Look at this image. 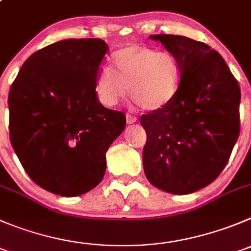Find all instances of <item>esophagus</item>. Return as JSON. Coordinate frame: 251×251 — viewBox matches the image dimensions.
<instances>
[{"label": "esophagus", "mask_w": 251, "mask_h": 251, "mask_svg": "<svg viewBox=\"0 0 251 251\" xmlns=\"http://www.w3.org/2000/svg\"><path fill=\"white\" fill-rule=\"evenodd\" d=\"M137 122V117H133L130 114H127V124H133Z\"/></svg>", "instance_id": "esophagus-1"}]
</instances>
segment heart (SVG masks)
<instances>
[{
    "label": "heart",
    "instance_id": "b5f03b06",
    "mask_svg": "<svg viewBox=\"0 0 251 251\" xmlns=\"http://www.w3.org/2000/svg\"><path fill=\"white\" fill-rule=\"evenodd\" d=\"M180 81L181 68L174 54L129 45L114 54L111 69L97 74L95 91L106 107L116 106L129 92L144 111L154 112L173 101Z\"/></svg>",
    "mask_w": 251,
    "mask_h": 251
}]
</instances>
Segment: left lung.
<instances>
[{
    "mask_svg": "<svg viewBox=\"0 0 251 251\" xmlns=\"http://www.w3.org/2000/svg\"><path fill=\"white\" fill-rule=\"evenodd\" d=\"M181 68L173 101L140 117L147 132L143 168L148 181L173 195L213 182L228 163L240 130V88L209 45L182 35L157 34Z\"/></svg>",
    "mask_w": 251,
    "mask_h": 251,
    "instance_id": "left-lung-1",
    "label": "left lung"
}]
</instances>
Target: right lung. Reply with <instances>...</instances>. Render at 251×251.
Segmentation results:
<instances>
[{
	"instance_id": "1",
	"label": "right lung",
	"mask_w": 251,
	"mask_h": 251,
	"mask_svg": "<svg viewBox=\"0 0 251 251\" xmlns=\"http://www.w3.org/2000/svg\"><path fill=\"white\" fill-rule=\"evenodd\" d=\"M108 51L102 39H65L25 60L8 96L12 147L30 178L65 197L96 187L126 116L99 102L95 81Z\"/></svg>"
}]
</instances>
